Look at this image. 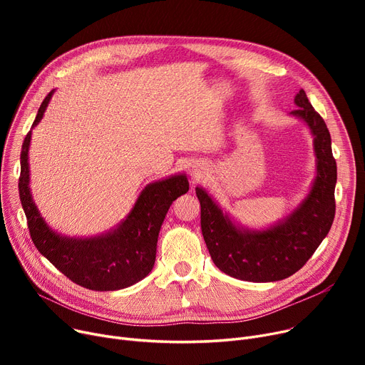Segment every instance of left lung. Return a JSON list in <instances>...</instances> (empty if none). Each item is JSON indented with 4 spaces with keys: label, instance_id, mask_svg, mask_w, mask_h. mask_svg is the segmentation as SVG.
<instances>
[{
    "label": "left lung",
    "instance_id": "obj_1",
    "mask_svg": "<svg viewBox=\"0 0 365 365\" xmlns=\"http://www.w3.org/2000/svg\"><path fill=\"white\" fill-rule=\"evenodd\" d=\"M292 113L309 125L315 136L317 179L294 213L267 231H241L201 187V229L215 264L227 275L253 282L279 281L297 272L327 237L336 215L337 165L330 131L303 90L294 98Z\"/></svg>",
    "mask_w": 365,
    "mask_h": 365
}]
</instances>
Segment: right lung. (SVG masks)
Segmentation results:
<instances>
[{
    "label": "right lung",
    "mask_w": 365,
    "mask_h": 365,
    "mask_svg": "<svg viewBox=\"0 0 365 365\" xmlns=\"http://www.w3.org/2000/svg\"><path fill=\"white\" fill-rule=\"evenodd\" d=\"M51 94L53 91L46 96L32 127L41 121ZM29 142L31 131L21 152L19 195L36 250L66 278L88 290H120L143 279L155 263L158 234L171 202L189 190L186 178L173 176L148 185L128 217L113 232L88 240H72L54 234L32 201L28 186Z\"/></svg>",
    "instance_id": "right-lung-1"
}]
</instances>
